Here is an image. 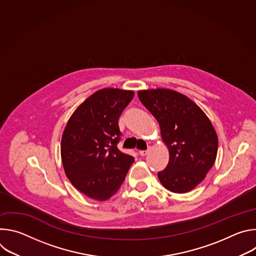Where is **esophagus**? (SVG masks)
Segmentation results:
<instances>
[{"label": "esophagus", "mask_w": 256, "mask_h": 256, "mask_svg": "<svg viewBox=\"0 0 256 256\" xmlns=\"http://www.w3.org/2000/svg\"><path fill=\"white\" fill-rule=\"evenodd\" d=\"M148 150H144V151H138V155L140 156H146V155H147L148 154Z\"/></svg>", "instance_id": "1"}]
</instances>
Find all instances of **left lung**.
Instances as JSON below:
<instances>
[{
  "label": "left lung",
  "mask_w": 256,
  "mask_h": 256,
  "mask_svg": "<svg viewBox=\"0 0 256 256\" xmlns=\"http://www.w3.org/2000/svg\"><path fill=\"white\" fill-rule=\"evenodd\" d=\"M138 96L160 126L169 162L158 173L162 186L176 194L194 190L212 167L218 152L216 130L188 97L169 89L142 90Z\"/></svg>",
  "instance_id": "obj_1"
}]
</instances>
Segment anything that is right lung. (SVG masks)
<instances>
[{"instance_id":"add662e5","label":"right lung","mask_w":256,"mask_h":256,"mask_svg":"<svg viewBox=\"0 0 256 256\" xmlns=\"http://www.w3.org/2000/svg\"><path fill=\"white\" fill-rule=\"evenodd\" d=\"M134 95L128 90L101 89L76 109L66 126L60 144L66 175L91 198H110L134 161L118 148V118Z\"/></svg>"}]
</instances>
